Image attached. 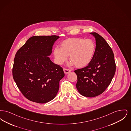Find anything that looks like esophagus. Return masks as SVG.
Segmentation results:
<instances>
[{
    "mask_svg": "<svg viewBox=\"0 0 131 131\" xmlns=\"http://www.w3.org/2000/svg\"><path fill=\"white\" fill-rule=\"evenodd\" d=\"M63 70H64V72L65 74H68L71 72V70H70L69 69H68L64 68Z\"/></svg>",
    "mask_w": 131,
    "mask_h": 131,
    "instance_id": "34e87169",
    "label": "esophagus"
}]
</instances>
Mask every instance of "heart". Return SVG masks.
<instances>
[{"mask_svg": "<svg viewBox=\"0 0 131 131\" xmlns=\"http://www.w3.org/2000/svg\"><path fill=\"white\" fill-rule=\"evenodd\" d=\"M60 48L53 50V56L56 63L62 64L68 56L71 61L70 64L77 68H82L88 65L93 58L96 45L91 39L81 38H69L60 44Z\"/></svg>", "mask_w": 131, "mask_h": 131, "instance_id": "b5f03b06", "label": "heart"}]
</instances>
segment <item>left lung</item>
<instances>
[{"mask_svg": "<svg viewBox=\"0 0 131 131\" xmlns=\"http://www.w3.org/2000/svg\"><path fill=\"white\" fill-rule=\"evenodd\" d=\"M96 40V50L92 60L83 68L75 70L76 87L83 96L94 97L103 93L111 83L116 64L112 49L106 40L96 32H91Z\"/></svg>", "mask_w": 131, "mask_h": 131, "instance_id": "obj_1", "label": "left lung"}]
</instances>
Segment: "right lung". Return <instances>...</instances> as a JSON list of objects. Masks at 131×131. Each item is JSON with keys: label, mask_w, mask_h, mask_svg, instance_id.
I'll use <instances>...</instances> for the list:
<instances>
[{"label": "right lung", "mask_w": 131, "mask_h": 131, "mask_svg": "<svg viewBox=\"0 0 131 131\" xmlns=\"http://www.w3.org/2000/svg\"><path fill=\"white\" fill-rule=\"evenodd\" d=\"M59 38L32 36L15 55L13 77L21 93L30 101L44 104L54 99L58 92L59 81L65 74L62 68L49 56Z\"/></svg>", "instance_id": "1"}]
</instances>
